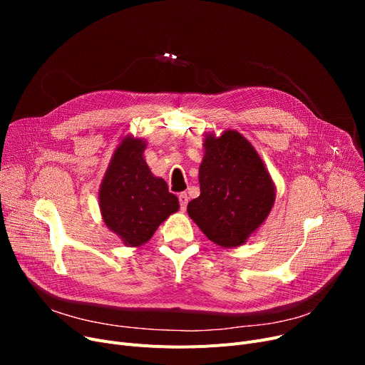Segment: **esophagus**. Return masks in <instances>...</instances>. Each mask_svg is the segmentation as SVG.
I'll return each mask as SVG.
<instances>
[{"mask_svg":"<svg viewBox=\"0 0 365 365\" xmlns=\"http://www.w3.org/2000/svg\"><path fill=\"white\" fill-rule=\"evenodd\" d=\"M187 201H189V197L186 192H182L179 195V202H180V208L182 210H186V205H187Z\"/></svg>","mask_w":365,"mask_h":365,"instance_id":"34e87169","label":"esophagus"}]
</instances>
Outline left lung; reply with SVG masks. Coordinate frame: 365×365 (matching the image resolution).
<instances>
[{
    "instance_id": "left-lung-1",
    "label": "left lung",
    "mask_w": 365,
    "mask_h": 365,
    "mask_svg": "<svg viewBox=\"0 0 365 365\" xmlns=\"http://www.w3.org/2000/svg\"><path fill=\"white\" fill-rule=\"evenodd\" d=\"M198 198L187 215L223 248L245 244L269 216L275 183L255 146L237 130L204 134Z\"/></svg>"
}]
</instances>
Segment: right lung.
Returning <instances> with one entry per match:
<instances>
[{
    "label": "right lung",
    "mask_w": 365,
    "mask_h": 365,
    "mask_svg": "<svg viewBox=\"0 0 365 365\" xmlns=\"http://www.w3.org/2000/svg\"><path fill=\"white\" fill-rule=\"evenodd\" d=\"M146 140L127 134L109 161L99 187L101 215L127 247H140L179 210L164 179L152 175L143 152Z\"/></svg>",
    "instance_id": "right-lung-1"
}]
</instances>
